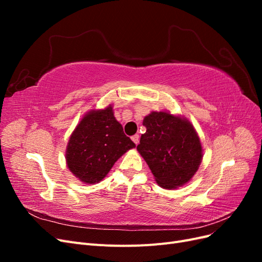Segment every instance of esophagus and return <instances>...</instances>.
Wrapping results in <instances>:
<instances>
[{"label": "esophagus", "mask_w": 262, "mask_h": 262, "mask_svg": "<svg viewBox=\"0 0 262 262\" xmlns=\"http://www.w3.org/2000/svg\"><path fill=\"white\" fill-rule=\"evenodd\" d=\"M131 139H132V141L134 142V144L138 145L139 141H140V137H139V134H134V136H133Z\"/></svg>", "instance_id": "obj_1"}]
</instances>
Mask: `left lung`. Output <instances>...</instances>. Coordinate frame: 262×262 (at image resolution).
I'll return each mask as SVG.
<instances>
[{
	"label": "left lung",
	"instance_id": "left-lung-1",
	"mask_svg": "<svg viewBox=\"0 0 262 262\" xmlns=\"http://www.w3.org/2000/svg\"><path fill=\"white\" fill-rule=\"evenodd\" d=\"M146 132L137 149L158 185L165 189L184 186L202 161L199 137L186 118L167 112H152L143 120Z\"/></svg>",
	"mask_w": 262,
	"mask_h": 262
}]
</instances>
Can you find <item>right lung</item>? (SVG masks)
<instances>
[{"label":"right lung","mask_w":262,"mask_h":262,"mask_svg":"<svg viewBox=\"0 0 262 262\" xmlns=\"http://www.w3.org/2000/svg\"><path fill=\"white\" fill-rule=\"evenodd\" d=\"M136 147L114 116L113 106L87 113L71 134L66 160L69 169L85 184L104 179L126 150Z\"/></svg>","instance_id":"right-lung-1"}]
</instances>
